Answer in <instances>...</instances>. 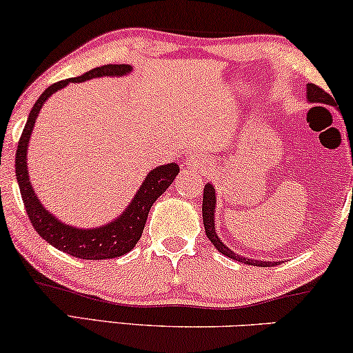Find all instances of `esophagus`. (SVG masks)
<instances>
[{
	"label": "esophagus",
	"mask_w": 353,
	"mask_h": 353,
	"mask_svg": "<svg viewBox=\"0 0 353 353\" xmlns=\"http://www.w3.org/2000/svg\"><path fill=\"white\" fill-rule=\"evenodd\" d=\"M209 168V162L202 154H192L186 162V170L190 173H202Z\"/></svg>",
	"instance_id": "1"
}]
</instances>
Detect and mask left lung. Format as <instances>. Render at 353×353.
<instances>
[{
    "instance_id": "left-lung-1",
    "label": "left lung",
    "mask_w": 353,
    "mask_h": 353,
    "mask_svg": "<svg viewBox=\"0 0 353 353\" xmlns=\"http://www.w3.org/2000/svg\"><path fill=\"white\" fill-rule=\"evenodd\" d=\"M307 99L313 104H327V105H334V99L330 93H326L325 90L320 88V86L308 83L307 85ZM350 152H352V163H353V151H352V144H350ZM215 188L207 183L204 188V197H202V220H204V228H205V234L207 238L210 239V243L215 245L216 250L221 252L226 257L238 260V262L248 263V265H254V267H272V265H279V262H263V260H252L248 257H241L239 254H234L233 250L221 243L219 234H216L215 230Z\"/></svg>"
}]
</instances>
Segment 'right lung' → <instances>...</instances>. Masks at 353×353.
Returning <instances> with one entry per match:
<instances>
[{"instance_id": "obj_1", "label": "right lung", "mask_w": 353, "mask_h": 353, "mask_svg": "<svg viewBox=\"0 0 353 353\" xmlns=\"http://www.w3.org/2000/svg\"><path fill=\"white\" fill-rule=\"evenodd\" d=\"M130 72H132V65L128 64H108L91 69L80 77L61 80L48 86L28 114L26 128H23L21 139H19L16 151V176L30 223L46 243H50L52 248L59 249L62 252L70 254L72 257L83 260H105L130 252L141 238L152 204L157 201V197L162 196V192L167 191V188L172 185L178 172H180V167L175 162L154 168L144 178L132 204H128L123 214L110 223L99 226V228L81 230L62 223L38 201L30 178H28L27 148L33 132V125H35L43 104L46 103L48 98H51V94H54L56 91L64 88L69 83H80V81L98 79V77H122L130 74Z\"/></svg>"}]
</instances>
